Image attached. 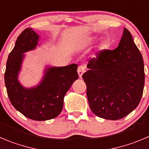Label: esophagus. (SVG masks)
I'll return each instance as SVG.
<instances>
[{
    "mask_svg": "<svg viewBox=\"0 0 149 149\" xmlns=\"http://www.w3.org/2000/svg\"><path fill=\"white\" fill-rule=\"evenodd\" d=\"M84 72H85V67L84 65H79L78 68H77V73H78V75L80 78L82 77Z\"/></svg>",
    "mask_w": 149,
    "mask_h": 149,
    "instance_id": "1",
    "label": "esophagus"
}]
</instances>
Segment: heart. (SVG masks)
Instances as JSON below:
<instances>
[{
	"mask_svg": "<svg viewBox=\"0 0 149 149\" xmlns=\"http://www.w3.org/2000/svg\"><path fill=\"white\" fill-rule=\"evenodd\" d=\"M107 49V44L106 43H103L100 45L99 46V50L100 51H103V50L106 49Z\"/></svg>",
	"mask_w": 149,
	"mask_h": 149,
	"instance_id": "b5f03b06",
	"label": "heart"
}]
</instances>
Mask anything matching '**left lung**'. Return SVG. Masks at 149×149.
I'll return each mask as SVG.
<instances>
[{
	"label": "left lung",
	"instance_id": "1",
	"mask_svg": "<svg viewBox=\"0 0 149 149\" xmlns=\"http://www.w3.org/2000/svg\"><path fill=\"white\" fill-rule=\"evenodd\" d=\"M83 74L92 112L106 120L122 119L134 110L145 84L144 63L130 32L124 28L119 45L91 58Z\"/></svg>",
	"mask_w": 149,
	"mask_h": 149
}]
</instances>
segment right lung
<instances>
[{"label":"right lung","mask_w":149,"mask_h":149,"mask_svg":"<svg viewBox=\"0 0 149 149\" xmlns=\"http://www.w3.org/2000/svg\"><path fill=\"white\" fill-rule=\"evenodd\" d=\"M39 38L31 28L21 32L8 57L4 80L9 100L15 109L29 119L43 121L59 115L64 96L78 78V74L75 63L62 67L49 66L45 69L41 82L37 86H23L17 77L25 56L24 53L35 49Z\"/></svg>","instance_id":"obj_1"}]
</instances>
